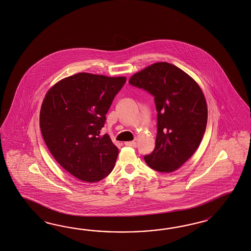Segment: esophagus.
I'll list each match as a JSON object with an SVG mask.
<instances>
[{
    "label": "esophagus",
    "instance_id": "esophagus-1",
    "mask_svg": "<svg viewBox=\"0 0 251 251\" xmlns=\"http://www.w3.org/2000/svg\"><path fill=\"white\" fill-rule=\"evenodd\" d=\"M126 146H128V147H131V148H136V143L135 141H130V142H126L125 143Z\"/></svg>",
    "mask_w": 251,
    "mask_h": 251
}]
</instances>
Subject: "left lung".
I'll use <instances>...</instances> for the list:
<instances>
[{"instance_id": "obj_1", "label": "left lung", "mask_w": 251, "mask_h": 251, "mask_svg": "<svg viewBox=\"0 0 251 251\" xmlns=\"http://www.w3.org/2000/svg\"><path fill=\"white\" fill-rule=\"evenodd\" d=\"M129 83L154 96L158 134L146 163L159 172L180 168L198 149L207 124V104L199 84L168 62H157L136 72Z\"/></svg>"}]
</instances>
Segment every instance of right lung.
<instances>
[{"instance_id":"right-lung-1","label":"right lung","mask_w":251,"mask_h":251,"mask_svg":"<svg viewBox=\"0 0 251 251\" xmlns=\"http://www.w3.org/2000/svg\"><path fill=\"white\" fill-rule=\"evenodd\" d=\"M126 80L80 72L60 79L45 95L39 115L44 141L57 163L77 179L96 182L115 167L118 149L100 130Z\"/></svg>"}]
</instances>
